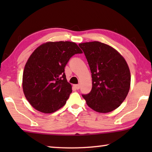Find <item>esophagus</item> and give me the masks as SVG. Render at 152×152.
<instances>
[{
	"label": "esophagus",
	"mask_w": 152,
	"mask_h": 152,
	"mask_svg": "<svg viewBox=\"0 0 152 152\" xmlns=\"http://www.w3.org/2000/svg\"><path fill=\"white\" fill-rule=\"evenodd\" d=\"M73 87L75 89L78 90V89H80V84H74V85L73 86Z\"/></svg>",
	"instance_id": "obj_1"
}]
</instances>
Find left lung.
<instances>
[{
	"mask_svg": "<svg viewBox=\"0 0 152 152\" xmlns=\"http://www.w3.org/2000/svg\"><path fill=\"white\" fill-rule=\"evenodd\" d=\"M79 46L88 61L92 80L91 92L82 96L95 111H113L129 91L131 74L127 61L119 51L103 43L86 42Z\"/></svg>",
	"mask_w": 152,
	"mask_h": 152,
	"instance_id": "left-lung-1",
	"label": "left lung"
}]
</instances>
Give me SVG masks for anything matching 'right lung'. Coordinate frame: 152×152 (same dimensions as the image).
<instances>
[{
    "mask_svg": "<svg viewBox=\"0 0 152 152\" xmlns=\"http://www.w3.org/2000/svg\"><path fill=\"white\" fill-rule=\"evenodd\" d=\"M82 51L74 42H48L33 51L25 64L23 91L29 104L43 113L56 111L72 92L64 68L76 53Z\"/></svg>",
    "mask_w": 152,
    "mask_h": 152,
    "instance_id": "add662e5",
    "label": "right lung"
}]
</instances>
